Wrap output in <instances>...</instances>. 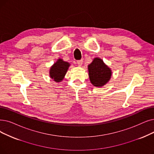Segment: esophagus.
Here are the masks:
<instances>
[{
    "label": "esophagus",
    "mask_w": 154,
    "mask_h": 154,
    "mask_svg": "<svg viewBox=\"0 0 154 154\" xmlns=\"http://www.w3.org/2000/svg\"><path fill=\"white\" fill-rule=\"evenodd\" d=\"M77 63L78 64V65L81 66L82 65V63H83V60H77Z\"/></svg>",
    "instance_id": "obj_1"
}]
</instances>
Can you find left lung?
<instances>
[{"mask_svg": "<svg viewBox=\"0 0 154 154\" xmlns=\"http://www.w3.org/2000/svg\"><path fill=\"white\" fill-rule=\"evenodd\" d=\"M89 75L91 82L96 87H101L109 81L111 76V71L101 59L95 58L88 65Z\"/></svg>", "mask_w": 154, "mask_h": 154, "instance_id": "obj_1", "label": "left lung"}]
</instances>
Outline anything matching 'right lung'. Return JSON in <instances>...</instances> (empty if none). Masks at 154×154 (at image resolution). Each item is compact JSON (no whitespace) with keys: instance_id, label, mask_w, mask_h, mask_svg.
Returning <instances> with one entry per match:
<instances>
[{"instance_id":"add662e5","label":"right lung","mask_w":154,"mask_h":154,"mask_svg":"<svg viewBox=\"0 0 154 154\" xmlns=\"http://www.w3.org/2000/svg\"><path fill=\"white\" fill-rule=\"evenodd\" d=\"M69 65L70 64L68 62L63 61L62 59H58L51 67L50 71V77L57 82H60L66 74Z\"/></svg>"}]
</instances>
